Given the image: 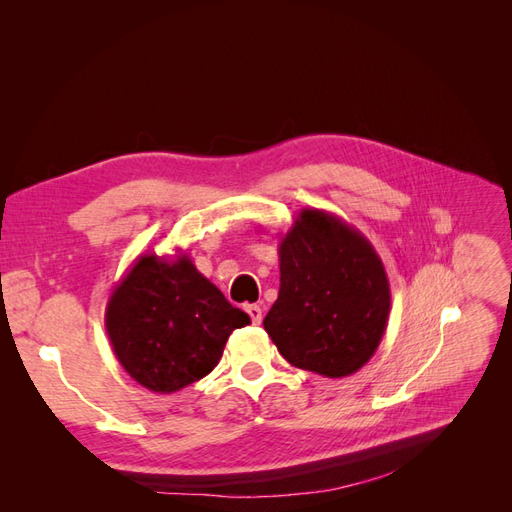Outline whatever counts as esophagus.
<instances>
[{
  "mask_svg": "<svg viewBox=\"0 0 512 512\" xmlns=\"http://www.w3.org/2000/svg\"><path fill=\"white\" fill-rule=\"evenodd\" d=\"M245 312L250 314V318H252L254 324H260V322H262V309H260V305H247Z\"/></svg>",
  "mask_w": 512,
  "mask_h": 512,
  "instance_id": "1",
  "label": "esophagus"
}]
</instances>
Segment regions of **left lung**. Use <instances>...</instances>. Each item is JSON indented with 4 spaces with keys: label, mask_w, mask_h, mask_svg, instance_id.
<instances>
[{
    "label": "left lung",
    "mask_w": 512,
    "mask_h": 512,
    "mask_svg": "<svg viewBox=\"0 0 512 512\" xmlns=\"http://www.w3.org/2000/svg\"><path fill=\"white\" fill-rule=\"evenodd\" d=\"M391 288L359 230L322 209H303L280 243V294L265 331L284 359L324 378L359 371L389 324Z\"/></svg>",
    "instance_id": "obj_1"
}]
</instances>
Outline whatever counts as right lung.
Instances as JSON below:
<instances>
[{
  "instance_id": "add662e5",
  "label": "right lung",
  "mask_w": 512,
  "mask_h": 512,
  "mask_svg": "<svg viewBox=\"0 0 512 512\" xmlns=\"http://www.w3.org/2000/svg\"><path fill=\"white\" fill-rule=\"evenodd\" d=\"M104 324L130 378L166 395L205 378L250 316L232 307L188 254H143L113 288Z\"/></svg>"
}]
</instances>
